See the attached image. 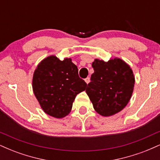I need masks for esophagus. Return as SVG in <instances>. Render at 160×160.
<instances>
[{
    "mask_svg": "<svg viewBox=\"0 0 160 160\" xmlns=\"http://www.w3.org/2000/svg\"><path fill=\"white\" fill-rule=\"evenodd\" d=\"M85 82H86V83H89V82H90V79H89V78H86V79H85Z\"/></svg>",
    "mask_w": 160,
    "mask_h": 160,
    "instance_id": "obj_1",
    "label": "esophagus"
}]
</instances>
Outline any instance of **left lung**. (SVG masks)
I'll return each mask as SVG.
<instances>
[{"mask_svg":"<svg viewBox=\"0 0 160 160\" xmlns=\"http://www.w3.org/2000/svg\"><path fill=\"white\" fill-rule=\"evenodd\" d=\"M92 66L94 73L86 92L95 111L103 117L119 113L132 95L135 81L132 70L119 58L108 62L95 58Z\"/></svg>","mask_w":160,"mask_h":160,"instance_id":"left-lung-1","label":"left lung"}]
</instances>
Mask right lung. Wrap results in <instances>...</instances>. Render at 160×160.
<instances>
[{
    "instance_id": "right-lung-1",
    "label": "right lung",
    "mask_w": 160,
    "mask_h": 160,
    "mask_svg": "<svg viewBox=\"0 0 160 160\" xmlns=\"http://www.w3.org/2000/svg\"><path fill=\"white\" fill-rule=\"evenodd\" d=\"M87 84L79 78L78 67L71 58L60 60L49 56L37 66L32 89L42 110L51 117L62 119L69 114L77 95Z\"/></svg>"
}]
</instances>
